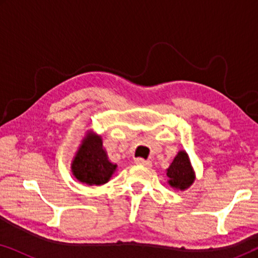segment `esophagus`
I'll list each match as a JSON object with an SVG mask.
<instances>
[{
    "label": "esophagus",
    "mask_w": 258,
    "mask_h": 258,
    "mask_svg": "<svg viewBox=\"0 0 258 258\" xmlns=\"http://www.w3.org/2000/svg\"><path fill=\"white\" fill-rule=\"evenodd\" d=\"M135 163L140 165H144V167H148V168L151 167V161L144 160V158H136Z\"/></svg>",
    "instance_id": "obj_1"
}]
</instances>
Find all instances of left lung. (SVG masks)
<instances>
[{"label":"left lung","mask_w":258,"mask_h":258,"mask_svg":"<svg viewBox=\"0 0 258 258\" xmlns=\"http://www.w3.org/2000/svg\"><path fill=\"white\" fill-rule=\"evenodd\" d=\"M168 183L174 189L185 190L195 181V172L185 151H178L170 167L167 169Z\"/></svg>","instance_id":"8db88e82"}]
</instances>
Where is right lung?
I'll use <instances>...</instances> for the list:
<instances>
[{"instance_id":"1","label":"right lung","mask_w":258,"mask_h":258,"mask_svg":"<svg viewBox=\"0 0 258 258\" xmlns=\"http://www.w3.org/2000/svg\"><path fill=\"white\" fill-rule=\"evenodd\" d=\"M116 168L117 165L109 161L102 137L88 132L73 160V175L88 185H101L110 179Z\"/></svg>"}]
</instances>
